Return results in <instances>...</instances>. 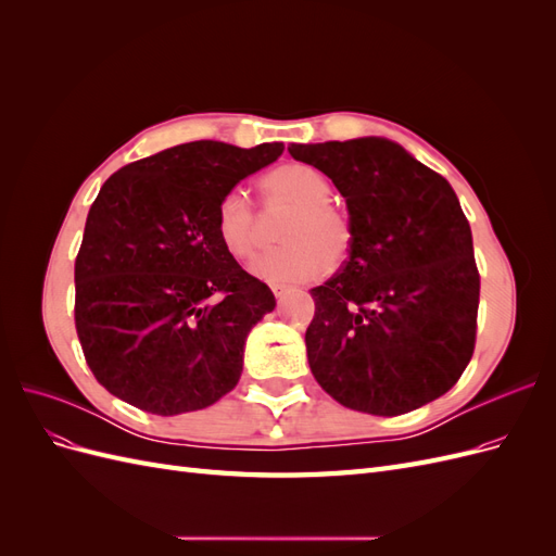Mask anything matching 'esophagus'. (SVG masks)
Returning <instances> with one entry per match:
<instances>
[{
    "instance_id": "obj_1",
    "label": "esophagus",
    "mask_w": 556,
    "mask_h": 556,
    "mask_svg": "<svg viewBox=\"0 0 556 556\" xmlns=\"http://www.w3.org/2000/svg\"><path fill=\"white\" fill-rule=\"evenodd\" d=\"M271 292L276 294V299H282L285 294L292 292V288H290V285H285V282H271Z\"/></svg>"
}]
</instances>
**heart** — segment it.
<instances>
[{
	"label": "heart",
	"mask_w": 556,
	"mask_h": 556,
	"mask_svg": "<svg viewBox=\"0 0 556 556\" xmlns=\"http://www.w3.org/2000/svg\"><path fill=\"white\" fill-rule=\"evenodd\" d=\"M266 204L296 208L282 227L285 245L271 250L255 266V274L271 282H308L341 264L350 252V227L331 206V182L304 162H288L268 172L262 182ZM215 237L229 257L252 262L264 245V227L257 211L241 192L223 197L215 211Z\"/></svg>",
	"instance_id": "heart-1"
}]
</instances>
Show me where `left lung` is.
I'll return each instance as SVG.
<instances>
[{
    "label": "left lung",
    "instance_id": "obj_1",
    "mask_svg": "<svg viewBox=\"0 0 556 556\" xmlns=\"http://www.w3.org/2000/svg\"><path fill=\"white\" fill-rule=\"evenodd\" d=\"M290 155L345 197L350 252L313 288L308 364L345 408L394 417L443 396L476 350L480 274L450 182L387 139L301 146Z\"/></svg>",
    "mask_w": 556,
    "mask_h": 556
}]
</instances>
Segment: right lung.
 I'll return each mask as SVG.
<instances>
[{"label":"right lung","mask_w":556,"mask_h":556,"mask_svg":"<svg viewBox=\"0 0 556 556\" xmlns=\"http://www.w3.org/2000/svg\"><path fill=\"white\" fill-rule=\"evenodd\" d=\"M282 143L192 141L115 172L76 255L74 319L97 382L155 415L201 410L237 387L274 292L229 257L215 211Z\"/></svg>","instance_id":"right-lung-1"}]
</instances>
